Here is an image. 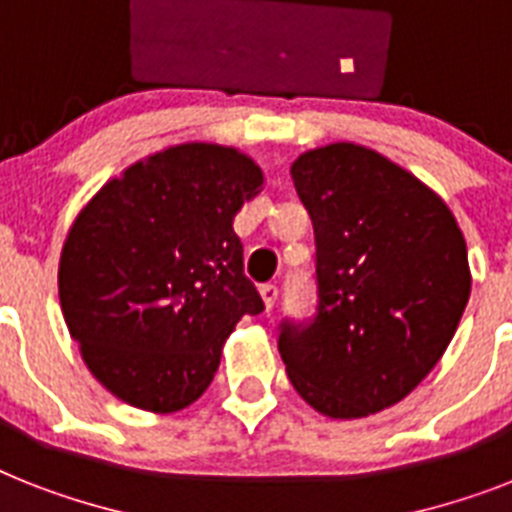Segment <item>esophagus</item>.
Here are the masks:
<instances>
[{
	"instance_id": "obj_1",
	"label": "esophagus",
	"mask_w": 512,
	"mask_h": 512,
	"mask_svg": "<svg viewBox=\"0 0 512 512\" xmlns=\"http://www.w3.org/2000/svg\"><path fill=\"white\" fill-rule=\"evenodd\" d=\"M260 294H263V302L268 310H273V305H276L278 299V286L276 284H263L260 286Z\"/></svg>"
}]
</instances>
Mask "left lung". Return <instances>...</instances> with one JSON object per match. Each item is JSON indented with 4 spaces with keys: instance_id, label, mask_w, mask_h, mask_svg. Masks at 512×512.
<instances>
[{
    "instance_id": "1",
    "label": "left lung",
    "mask_w": 512,
    "mask_h": 512,
    "mask_svg": "<svg viewBox=\"0 0 512 512\" xmlns=\"http://www.w3.org/2000/svg\"><path fill=\"white\" fill-rule=\"evenodd\" d=\"M315 231L318 305L284 321L278 352L299 397L328 418L400 402L439 363L471 294L463 231L413 173L339 141L292 165Z\"/></svg>"
}]
</instances>
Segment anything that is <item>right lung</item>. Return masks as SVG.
I'll return each mask as SVG.
<instances>
[{
	"instance_id": "right-lung-1",
	"label": "right lung",
	"mask_w": 512,
	"mask_h": 512,
	"mask_svg": "<svg viewBox=\"0 0 512 512\" xmlns=\"http://www.w3.org/2000/svg\"><path fill=\"white\" fill-rule=\"evenodd\" d=\"M260 186L255 160L194 141L139 160L81 210L60 257L62 315L118 400L184 410L236 323L265 310L234 231Z\"/></svg>"
}]
</instances>
